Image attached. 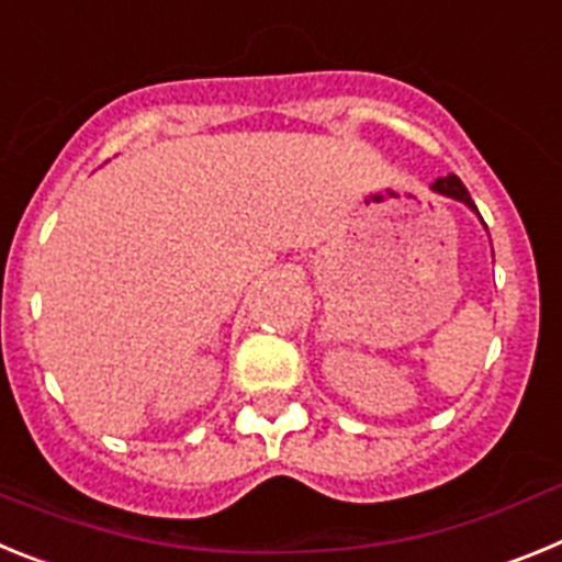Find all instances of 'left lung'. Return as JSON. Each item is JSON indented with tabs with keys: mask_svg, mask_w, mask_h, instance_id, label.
<instances>
[{
	"mask_svg": "<svg viewBox=\"0 0 562 562\" xmlns=\"http://www.w3.org/2000/svg\"><path fill=\"white\" fill-rule=\"evenodd\" d=\"M430 191L439 193V196H448V200L461 202V205L470 207V211H473L475 216H479V220H481L479 207H475V202L470 200V193H467L464 182H461L459 177H456V173H448V177H439V180H436L434 186H430ZM481 225H484V220H481Z\"/></svg>",
	"mask_w": 562,
	"mask_h": 562,
	"instance_id": "8db88e82",
	"label": "left lung"
}]
</instances>
